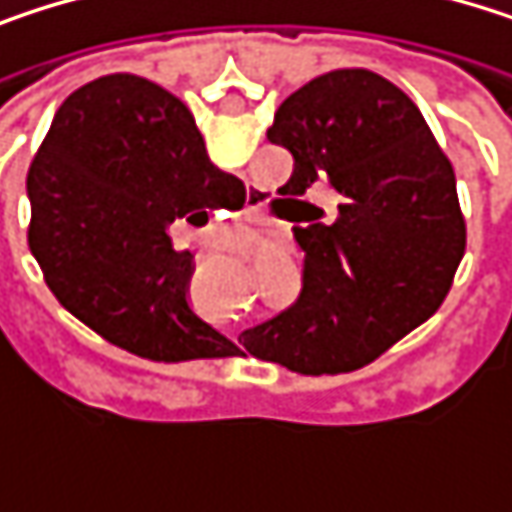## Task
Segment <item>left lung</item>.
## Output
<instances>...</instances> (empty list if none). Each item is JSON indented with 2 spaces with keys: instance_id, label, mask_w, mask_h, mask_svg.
Returning a JSON list of instances; mask_svg holds the SVG:
<instances>
[{
  "instance_id": "obj_1",
  "label": "left lung",
  "mask_w": 512,
  "mask_h": 512,
  "mask_svg": "<svg viewBox=\"0 0 512 512\" xmlns=\"http://www.w3.org/2000/svg\"><path fill=\"white\" fill-rule=\"evenodd\" d=\"M293 154L284 183L302 213V293L246 329V353L287 370L350 373L421 326L465 255L457 174L418 106L385 76L344 67L293 91L266 130ZM317 182L339 192L332 220L299 202Z\"/></svg>"
}]
</instances>
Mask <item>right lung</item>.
<instances>
[{
  "label": "right lung",
  "instance_id": "obj_1",
  "mask_svg": "<svg viewBox=\"0 0 512 512\" xmlns=\"http://www.w3.org/2000/svg\"><path fill=\"white\" fill-rule=\"evenodd\" d=\"M26 192L29 249L76 320L151 361L240 353L189 308L195 263L168 237L246 201L243 183L210 162L183 100L133 73L76 88L29 165Z\"/></svg>",
  "mask_w": 512,
  "mask_h": 512
}]
</instances>
